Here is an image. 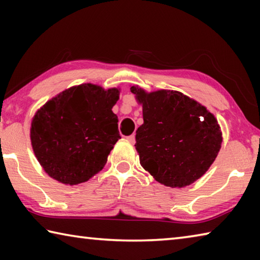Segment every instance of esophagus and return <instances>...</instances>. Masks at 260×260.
Listing matches in <instances>:
<instances>
[{"label":"esophagus","instance_id":"esophagus-1","mask_svg":"<svg viewBox=\"0 0 260 260\" xmlns=\"http://www.w3.org/2000/svg\"><path fill=\"white\" fill-rule=\"evenodd\" d=\"M126 139L128 140L132 144H134V143H135V135H134V134H132V135H129V136H127Z\"/></svg>","mask_w":260,"mask_h":260}]
</instances>
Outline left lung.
<instances>
[{
	"label": "left lung",
	"mask_w": 260,
	"mask_h": 260,
	"mask_svg": "<svg viewBox=\"0 0 260 260\" xmlns=\"http://www.w3.org/2000/svg\"><path fill=\"white\" fill-rule=\"evenodd\" d=\"M131 91L143 108V124L135 135L140 164L167 187L195 182L221 148V132L213 114L179 91L148 94L135 86Z\"/></svg>",
	"instance_id": "8db88e82"
}]
</instances>
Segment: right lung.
<instances>
[{"mask_svg": "<svg viewBox=\"0 0 260 260\" xmlns=\"http://www.w3.org/2000/svg\"><path fill=\"white\" fill-rule=\"evenodd\" d=\"M116 88L85 83L69 88L35 113L30 141L35 156L52 179L65 184L88 181L103 169L120 139L112 107Z\"/></svg>", "mask_w": 260, "mask_h": 260, "instance_id": "right-lung-1", "label": "right lung"}]
</instances>
